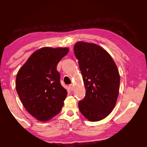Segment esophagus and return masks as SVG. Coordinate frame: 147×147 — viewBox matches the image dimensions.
Masks as SVG:
<instances>
[{
    "instance_id": "esophagus-1",
    "label": "esophagus",
    "mask_w": 147,
    "mask_h": 147,
    "mask_svg": "<svg viewBox=\"0 0 147 147\" xmlns=\"http://www.w3.org/2000/svg\"><path fill=\"white\" fill-rule=\"evenodd\" d=\"M69 90H74V86L73 85V84H70V85L69 86Z\"/></svg>"
}]
</instances>
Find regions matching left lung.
<instances>
[{
	"label": "left lung",
	"instance_id": "8db88e82",
	"mask_svg": "<svg viewBox=\"0 0 147 147\" xmlns=\"http://www.w3.org/2000/svg\"><path fill=\"white\" fill-rule=\"evenodd\" d=\"M86 93L79 102L80 111L90 122L100 121L115 107L120 74L111 55L97 44L78 41L74 47Z\"/></svg>",
	"mask_w": 147,
	"mask_h": 147
}]
</instances>
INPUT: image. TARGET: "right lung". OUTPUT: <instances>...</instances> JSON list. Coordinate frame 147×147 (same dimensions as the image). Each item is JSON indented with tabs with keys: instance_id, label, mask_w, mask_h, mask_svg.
I'll return each mask as SVG.
<instances>
[{
	"instance_id": "right-lung-1",
	"label": "right lung",
	"mask_w": 147,
	"mask_h": 147,
	"mask_svg": "<svg viewBox=\"0 0 147 147\" xmlns=\"http://www.w3.org/2000/svg\"><path fill=\"white\" fill-rule=\"evenodd\" d=\"M69 52L67 47H42L33 52L20 68L16 90L26 110L39 121L59 114L67 92L60 84L57 65Z\"/></svg>"
}]
</instances>
